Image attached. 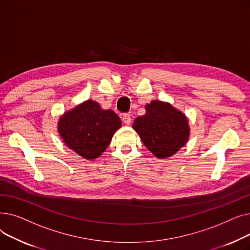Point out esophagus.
<instances>
[{"instance_id":"obj_1","label":"esophagus","mask_w":250,"mask_h":250,"mask_svg":"<svg viewBox=\"0 0 250 250\" xmlns=\"http://www.w3.org/2000/svg\"><path fill=\"white\" fill-rule=\"evenodd\" d=\"M123 122L125 125H130V122H132V118H130L129 114H124L123 116Z\"/></svg>"}]
</instances>
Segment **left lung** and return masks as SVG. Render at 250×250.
<instances>
[{"instance_id": "1", "label": "left lung", "mask_w": 250, "mask_h": 250, "mask_svg": "<svg viewBox=\"0 0 250 250\" xmlns=\"http://www.w3.org/2000/svg\"><path fill=\"white\" fill-rule=\"evenodd\" d=\"M146 113L137 117L133 127L144 145L157 158L165 159L186 145L189 137L188 117L168 102L153 100Z\"/></svg>"}]
</instances>
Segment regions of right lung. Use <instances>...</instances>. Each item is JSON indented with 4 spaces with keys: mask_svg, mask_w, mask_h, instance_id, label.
Listing matches in <instances>:
<instances>
[{
    "mask_svg": "<svg viewBox=\"0 0 250 250\" xmlns=\"http://www.w3.org/2000/svg\"><path fill=\"white\" fill-rule=\"evenodd\" d=\"M121 126V118L113 110H104L98 102L87 100L60 117L58 130L70 149L93 160L107 148Z\"/></svg>",
    "mask_w": 250,
    "mask_h": 250,
    "instance_id": "add662e5",
    "label": "right lung"
}]
</instances>
